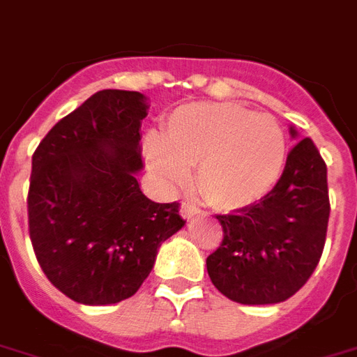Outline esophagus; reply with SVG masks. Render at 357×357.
<instances>
[{"instance_id":"1","label":"esophagus","mask_w":357,"mask_h":357,"mask_svg":"<svg viewBox=\"0 0 357 357\" xmlns=\"http://www.w3.org/2000/svg\"><path fill=\"white\" fill-rule=\"evenodd\" d=\"M181 213L184 219H191V217H195V215L200 213V208H197L195 204H191V202H182L181 204Z\"/></svg>"}]
</instances>
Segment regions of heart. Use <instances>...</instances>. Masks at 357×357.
<instances>
[{"mask_svg": "<svg viewBox=\"0 0 357 357\" xmlns=\"http://www.w3.org/2000/svg\"><path fill=\"white\" fill-rule=\"evenodd\" d=\"M147 164L172 188L190 182L220 210H237L263 199L284 166V132L272 114L237 104L188 105L169 116L166 138L149 135Z\"/></svg>", "mask_w": 357, "mask_h": 357, "instance_id": "b5f03b06", "label": "heart"}]
</instances>
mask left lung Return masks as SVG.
<instances>
[{"label": "left lung", "mask_w": 357, "mask_h": 357, "mask_svg": "<svg viewBox=\"0 0 357 357\" xmlns=\"http://www.w3.org/2000/svg\"><path fill=\"white\" fill-rule=\"evenodd\" d=\"M290 135L299 138L296 129ZM328 215L326 164L312 138H299L272 191L235 213L217 215L225 235L206 259L211 282L241 305L287 301L319 263Z\"/></svg>", "instance_id": "8db88e82"}]
</instances>
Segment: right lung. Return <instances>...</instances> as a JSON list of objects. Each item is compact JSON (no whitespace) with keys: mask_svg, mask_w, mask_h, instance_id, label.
<instances>
[{"mask_svg":"<svg viewBox=\"0 0 357 357\" xmlns=\"http://www.w3.org/2000/svg\"><path fill=\"white\" fill-rule=\"evenodd\" d=\"M146 96L104 89L47 132L32 155L26 211L38 263L61 294L113 305L137 294L185 220L140 191Z\"/></svg>","mask_w":357,"mask_h":357,"instance_id":"1","label":"right lung"}]
</instances>
